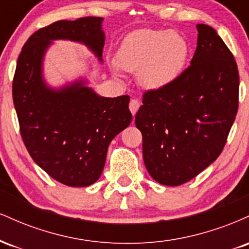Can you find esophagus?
<instances>
[{
  "mask_svg": "<svg viewBox=\"0 0 249 249\" xmlns=\"http://www.w3.org/2000/svg\"><path fill=\"white\" fill-rule=\"evenodd\" d=\"M139 107H141V103H139L138 99H131L130 105H128V107H130L131 113H132L133 116L136 115V112H137V111H138Z\"/></svg>",
  "mask_w": 249,
  "mask_h": 249,
  "instance_id": "1",
  "label": "esophagus"
}]
</instances>
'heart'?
I'll list each match as a JSON object with an SVG mask.
<instances>
[{"instance_id": "heart-1", "label": "heart", "mask_w": 249, "mask_h": 249, "mask_svg": "<svg viewBox=\"0 0 249 249\" xmlns=\"http://www.w3.org/2000/svg\"><path fill=\"white\" fill-rule=\"evenodd\" d=\"M188 53L187 41L176 31L141 29L125 37L117 64L125 71H138L142 87L161 89L181 75Z\"/></svg>"}]
</instances>
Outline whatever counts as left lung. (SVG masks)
Segmentation results:
<instances>
[{"label":"left lung","mask_w":249,"mask_h":249,"mask_svg":"<svg viewBox=\"0 0 249 249\" xmlns=\"http://www.w3.org/2000/svg\"><path fill=\"white\" fill-rule=\"evenodd\" d=\"M191 65L167 87L148 90L136 113L142 158L159 184L190 181L220 156L239 107V71L216 31L198 24Z\"/></svg>","instance_id":"8db88e82"}]
</instances>
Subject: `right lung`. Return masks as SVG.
I'll use <instances>...</instances> for the list:
<instances>
[{
  "mask_svg": "<svg viewBox=\"0 0 249 249\" xmlns=\"http://www.w3.org/2000/svg\"><path fill=\"white\" fill-rule=\"evenodd\" d=\"M103 17L57 21L34 33L22 48L13 81V99L22 139L34 161L51 178L71 187L99 179L111 141L132 121L127 95L107 98L84 79L61 89L42 75L45 51L56 39L85 44L103 61Z\"/></svg>",
  "mask_w": 249,
  "mask_h": 249,
  "instance_id": "1",
  "label": "right lung"
}]
</instances>
